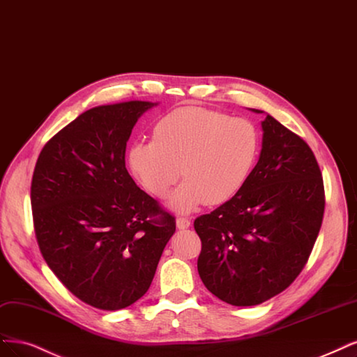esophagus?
Returning <instances> with one entry per match:
<instances>
[{
  "label": "esophagus",
  "mask_w": 357,
  "mask_h": 357,
  "mask_svg": "<svg viewBox=\"0 0 357 357\" xmlns=\"http://www.w3.org/2000/svg\"><path fill=\"white\" fill-rule=\"evenodd\" d=\"M176 223H177V227L180 230H183V229H188L190 226V220L186 218V217H178Z\"/></svg>",
  "instance_id": "esophagus-1"
}]
</instances>
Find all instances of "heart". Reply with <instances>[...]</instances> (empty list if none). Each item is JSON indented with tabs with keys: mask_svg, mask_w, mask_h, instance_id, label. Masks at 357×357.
Listing matches in <instances>:
<instances>
[{
	"mask_svg": "<svg viewBox=\"0 0 357 357\" xmlns=\"http://www.w3.org/2000/svg\"><path fill=\"white\" fill-rule=\"evenodd\" d=\"M260 153V132L251 121L205 107H180L156 122L153 140L130 149V165L146 190L162 199L177 180L176 210L220 205L238 195Z\"/></svg>",
	"mask_w": 357,
	"mask_h": 357,
	"instance_id": "heart-1",
	"label": "heart"
}]
</instances>
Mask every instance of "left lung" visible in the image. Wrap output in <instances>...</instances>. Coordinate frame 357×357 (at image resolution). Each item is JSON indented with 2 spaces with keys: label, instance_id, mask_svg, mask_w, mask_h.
Instances as JSON below:
<instances>
[{
  "label": "left lung",
  "instance_id": "1",
  "mask_svg": "<svg viewBox=\"0 0 357 357\" xmlns=\"http://www.w3.org/2000/svg\"><path fill=\"white\" fill-rule=\"evenodd\" d=\"M261 127L260 159L245 186L193 223L202 242L204 285L241 307L261 304L296 280L325 211L324 178L310 146L270 115Z\"/></svg>",
  "mask_w": 357,
  "mask_h": 357
}]
</instances>
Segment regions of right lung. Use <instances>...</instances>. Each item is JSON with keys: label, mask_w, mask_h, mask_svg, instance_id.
I'll return each instance as SVG.
<instances>
[{"label": "right lung", "mask_w": 357, "mask_h": 357, "mask_svg": "<svg viewBox=\"0 0 357 357\" xmlns=\"http://www.w3.org/2000/svg\"><path fill=\"white\" fill-rule=\"evenodd\" d=\"M153 103L126 102L81 114L45 143L31 205L45 263L73 296L121 310L149 289L176 218L126 168V147Z\"/></svg>", "instance_id": "add662e5"}]
</instances>
